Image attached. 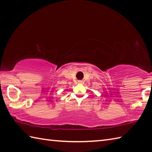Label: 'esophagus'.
Segmentation results:
<instances>
[{
	"instance_id": "34e87169",
	"label": "esophagus",
	"mask_w": 152,
	"mask_h": 152,
	"mask_svg": "<svg viewBox=\"0 0 152 152\" xmlns=\"http://www.w3.org/2000/svg\"><path fill=\"white\" fill-rule=\"evenodd\" d=\"M82 82V81H79V82Z\"/></svg>"
}]
</instances>
